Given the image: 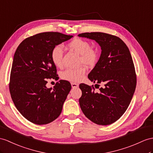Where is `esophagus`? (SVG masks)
<instances>
[{
  "mask_svg": "<svg viewBox=\"0 0 153 153\" xmlns=\"http://www.w3.org/2000/svg\"><path fill=\"white\" fill-rule=\"evenodd\" d=\"M71 86H72L73 88H76L79 87V84H76V83H73V82H72V83H71Z\"/></svg>",
  "mask_w": 153,
  "mask_h": 153,
  "instance_id": "esophagus-1",
  "label": "esophagus"
}]
</instances>
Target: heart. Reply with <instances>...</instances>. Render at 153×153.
Instances as JSON below:
<instances>
[{"label":"heart","mask_w":153,"mask_h":153,"mask_svg":"<svg viewBox=\"0 0 153 153\" xmlns=\"http://www.w3.org/2000/svg\"><path fill=\"white\" fill-rule=\"evenodd\" d=\"M68 47L71 50L80 54V64H84L88 67L94 66L98 62L99 53L95 48L91 47V44L88 41L75 38L68 44ZM63 48L62 46L54 47L51 51V59L53 64L57 68H61L64 65L63 63ZM86 69L84 65L78 68L68 69L63 71L61 77L62 79L73 82H77L83 79Z\"/></svg>","instance_id":"1"}]
</instances>
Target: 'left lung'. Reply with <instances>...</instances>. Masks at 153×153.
I'll return each instance as SVG.
<instances>
[{
  "label": "left lung",
  "instance_id": "obj_1",
  "mask_svg": "<svg viewBox=\"0 0 153 153\" xmlns=\"http://www.w3.org/2000/svg\"><path fill=\"white\" fill-rule=\"evenodd\" d=\"M78 36L95 40L102 50L88 79L94 83L102 84V87H98L97 92L94 85H79L81 110L95 123L110 125L125 112L135 91L136 74L131 54L126 44L115 36L102 32H85Z\"/></svg>",
  "mask_w": 153,
  "mask_h": 153
}]
</instances>
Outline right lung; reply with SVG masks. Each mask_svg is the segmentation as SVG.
Listing matches in <instances>:
<instances>
[{
  "label": "right lung",
  "mask_w": 153,
  "mask_h": 153,
  "mask_svg": "<svg viewBox=\"0 0 153 153\" xmlns=\"http://www.w3.org/2000/svg\"><path fill=\"white\" fill-rule=\"evenodd\" d=\"M71 38L59 32L39 33L24 39L15 53L10 95L18 111L33 123L48 124L62 112L71 85L68 81L60 80L53 89L47 88V79H58L51 59L53 48Z\"/></svg>",
  "instance_id": "add662e5"
}]
</instances>
